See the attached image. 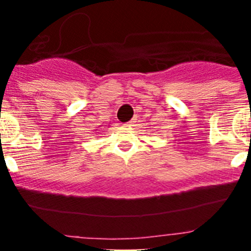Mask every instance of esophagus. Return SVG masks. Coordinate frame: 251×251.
<instances>
[{"mask_svg":"<svg viewBox=\"0 0 251 251\" xmlns=\"http://www.w3.org/2000/svg\"><path fill=\"white\" fill-rule=\"evenodd\" d=\"M135 123H136V120L133 119V120H131L130 123H127V125H126V126H130V127H131V126H135Z\"/></svg>","mask_w":251,"mask_h":251,"instance_id":"esophagus-1","label":"esophagus"}]
</instances>
